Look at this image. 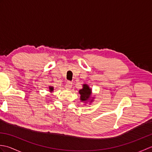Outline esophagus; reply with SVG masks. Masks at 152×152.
<instances>
[{"label": "esophagus", "instance_id": "obj_1", "mask_svg": "<svg viewBox=\"0 0 152 152\" xmlns=\"http://www.w3.org/2000/svg\"><path fill=\"white\" fill-rule=\"evenodd\" d=\"M72 86V83L70 82H67L65 84V88L66 89H70Z\"/></svg>", "mask_w": 152, "mask_h": 152}]
</instances>
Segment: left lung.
<instances>
[{"mask_svg":"<svg viewBox=\"0 0 152 152\" xmlns=\"http://www.w3.org/2000/svg\"><path fill=\"white\" fill-rule=\"evenodd\" d=\"M79 93L80 94V100L82 102H88L90 101V102H92L93 99L91 100V89L89 88V87L88 84H83V88L80 89L79 91Z\"/></svg>","mask_w":152,"mask_h":152,"instance_id":"obj_1","label":"left lung"}]
</instances>
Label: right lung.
<instances>
[{
  "label": "right lung",
  "mask_w": 152,
  "mask_h": 152,
  "mask_svg": "<svg viewBox=\"0 0 152 152\" xmlns=\"http://www.w3.org/2000/svg\"><path fill=\"white\" fill-rule=\"evenodd\" d=\"M49 89H50V92H52L53 91V87H52V86H50L49 87Z\"/></svg>",
  "instance_id": "right-lung-1"
}]
</instances>
